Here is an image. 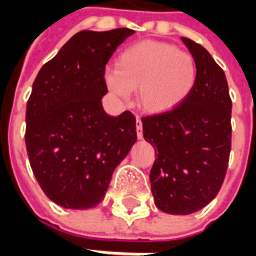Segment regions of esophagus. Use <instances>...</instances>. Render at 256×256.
Returning <instances> with one entry per match:
<instances>
[{
  "instance_id": "esophagus-1",
  "label": "esophagus",
  "mask_w": 256,
  "mask_h": 256,
  "mask_svg": "<svg viewBox=\"0 0 256 256\" xmlns=\"http://www.w3.org/2000/svg\"><path fill=\"white\" fill-rule=\"evenodd\" d=\"M136 128H137V137L142 138V122H141V119L138 116L136 119Z\"/></svg>"
}]
</instances>
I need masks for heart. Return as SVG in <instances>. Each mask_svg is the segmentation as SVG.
I'll list each match as a JSON object with an SVG mask.
<instances>
[{"label": "heart", "instance_id": "heart-1", "mask_svg": "<svg viewBox=\"0 0 256 256\" xmlns=\"http://www.w3.org/2000/svg\"><path fill=\"white\" fill-rule=\"evenodd\" d=\"M198 67L188 52L172 44L142 41L124 49L106 74L108 88L126 98L137 89L138 106L148 114L174 111L188 100L196 88Z\"/></svg>", "mask_w": 256, "mask_h": 256}]
</instances>
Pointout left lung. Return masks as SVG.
I'll return each mask as SVG.
<instances>
[{"mask_svg": "<svg viewBox=\"0 0 256 256\" xmlns=\"http://www.w3.org/2000/svg\"><path fill=\"white\" fill-rule=\"evenodd\" d=\"M198 67L196 88L174 111L144 116L155 148L150 181L156 207L172 215L203 208L225 180L232 142V100L224 70L202 45L181 38Z\"/></svg>", "mask_w": 256, "mask_h": 256, "instance_id": "left-lung-1", "label": "left lung"}]
</instances>
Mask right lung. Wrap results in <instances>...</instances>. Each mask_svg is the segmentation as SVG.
Masks as SVG:
<instances>
[{
  "instance_id": "1",
  "label": "right lung",
  "mask_w": 256,
  "mask_h": 256,
  "mask_svg": "<svg viewBox=\"0 0 256 256\" xmlns=\"http://www.w3.org/2000/svg\"><path fill=\"white\" fill-rule=\"evenodd\" d=\"M130 28L79 31L44 64L26 111V146L44 193L64 208L102 202L112 172L137 141L130 111L108 115L106 66Z\"/></svg>"
}]
</instances>
